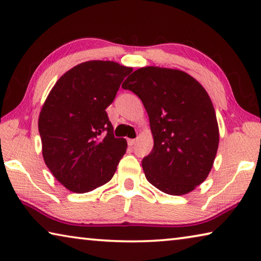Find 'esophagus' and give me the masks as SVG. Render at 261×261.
Here are the masks:
<instances>
[{
	"instance_id": "obj_1",
	"label": "esophagus",
	"mask_w": 261,
	"mask_h": 261,
	"mask_svg": "<svg viewBox=\"0 0 261 261\" xmlns=\"http://www.w3.org/2000/svg\"><path fill=\"white\" fill-rule=\"evenodd\" d=\"M127 144H129V146H134L136 144V139H127Z\"/></svg>"
}]
</instances>
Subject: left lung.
I'll return each instance as SVG.
<instances>
[{"label": "left lung", "mask_w": 261, "mask_h": 261, "mask_svg": "<svg viewBox=\"0 0 261 261\" xmlns=\"http://www.w3.org/2000/svg\"><path fill=\"white\" fill-rule=\"evenodd\" d=\"M143 101L154 139L143 159L145 176L160 191L182 196L207 178L219 146V126L208 94L180 70L140 68L122 84Z\"/></svg>", "instance_id": "left-lung-1"}]
</instances>
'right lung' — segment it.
<instances>
[{
  "label": "right lung",
  "instance_id": "add662e5",
  "mask_svg": "<svg viewBox=\"0 0 261 261\" xmlns=\"http://www.w3.org/2000/svg\"><path fill=\"white\" fill-rule=\"evenodd\" d=\"M132 68L88 61L56 82L39 116L46 166L70 191L84 193L109 182L126 151L107 112Z\"/></svg>",
  "mask_w": 261,
  "mask_h": 261
}]
</instances>
